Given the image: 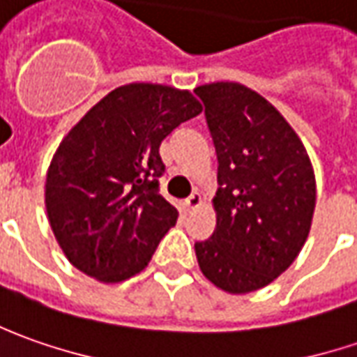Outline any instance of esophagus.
I'll use <instances>...</instances> for the list:
<instances>
[{"mask_svg":"<svg viewBox=\"0 0 357 357\" xmlns=\"http://www.w3.org/2000/svg\"><path fill=\"white\" fill-rule=\"evenodd\" d=\"M202 203H203V197L199 195V193H197V191H195V193H191L190 197H188V199L183 202V207H185L188 211H191V209H197V207H199Z\"/></svg>","mask_w":357,"mask_h":357,"instance_id":"esophagus-1","label":"esophagus"}]
</instances>
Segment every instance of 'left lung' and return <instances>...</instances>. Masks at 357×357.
<instances>
[{
	"instance_id": "left-lung-1",
	"label": "left lung",
	"mask_w": 357,
	"mask_h": 357,
	"mask_svg": "<svg viewBox=\"0 0 357 357\" xmlns=\"http://www.w3.org/2000/svg\"><path fill=\"white\" fill-rule=\"evenodd\" d=\"M215 144L217 225L195 243L199 268L229 294L280 277L308 239L316 178L306 148L284 116L239 82L197 86Z\"/></svg>"
}]
</instances>
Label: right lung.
Returning <instances> with one entry per match:
<instances>
[{
	"mask_svg": "<svg viewBox=\"0 0 357 357\" xmlns=\"http://www.w3.org/2000/svg\"><path fill=\"white\" fill-rule=\"evenodd\" d=\"M202 112L190 91L130 82L108 93L59 144L45 205L68 263L100 282L144 271L178 209L158 193L160 144Z\"/></svg>",
	"mask_w": 357,
	"mask_h": 357,
	"instance_id": "right-lung-1",
	"label": "right lung"
}]
</instances>
